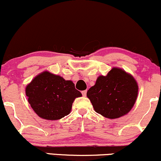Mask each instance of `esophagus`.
<instances>
[{
	"label": "esophagus",
	"instance_id": "obj_1",
	"mask_svg": "<svg viewBox=\"0 0 161 161\" xmlns=\"http://www.w3.org/2000/svg\"><path fill=\"white\" fill-rule=\"evenodd\" d=\"M82 95L84 96V97H86V94H87V91H86H86H83V92H82Z\"/></svg>",
	"mask_w": 161,
	"mask_h": 161
}]
</instances>
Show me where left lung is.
Wrapping results in <instances>:
<instances>
[{"instance_id":"obj_1","label":"left lung","mask_w":161,"mask_h":161,"mask_svg":"<svg viewBox=\"0 0 161 161\" xmlns=\"http://www.w3.org/2000/svg\"><path fill=\"white\" fill-rule=\"evenodd\" d=\"M138 86L130 73L113 67L107 75H99L95 86L87 92L94 110L108 119L126 115L138 97Z\"/></svg>"}]
</instances>
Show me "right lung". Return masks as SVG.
Here are the masks:
<instances>
[{
  "label": "right lung",
  "instance_id": "right-lung-1",
  "mask_svg": "<svg viewBox=\"0 0 161 161\" xmlns=\"http://www.w3.org/2000/svg\"><path fill=\"white\" fill-rule=\"evenodd\" d=\"M25 95L35 113L47 120H57L67 116L76 97L82 94L71 80L44 71L25 87Z\"/></svg>",
  "mask_w": 161,
  "mask_h": 161
}]
</instances>
